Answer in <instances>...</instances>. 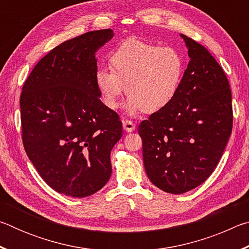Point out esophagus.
Wrapping results in <instances>:
<instances>
[{"instance_id":"obj_1","label":"esophagus","mask_w":249,"mask_h":249,"mask_svg":"<svg viewBox=\"0 0 249 249\" xmlns=\"http://www.w3.org/2000/svg\"><path fill=\"white\" fill-rule=\"evenodd\" d=\"M123 128H124V130H126V132H127V133H130V132H134L135 128H136V126H135V124L133 123L132 121L124 120V121H123Z\"/></svg>"}]
</instances>
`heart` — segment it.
Listing matches in <instances>:
<instances>
[{
	"instance_id": "b5f03b06",
	"label": "heart",
	"mask_w": 249,
	"mask_h": 249,
	"mask_svg": "<svg viewBox=\"0 0 249 249\" xmlns=\"http://www.w3.org/2000/svg\"><path fill=\"white\" fill-rule=\"evenodd\" d=\"M109 64L112 69L96 70L95 87L109 109L119 107L126 91L129 98L125 107L129 114L142 111L153 114L169 107L179 93L187 67L182 53L176 48L137 38L117 46Z\"/></svg>"
}]
</instances>
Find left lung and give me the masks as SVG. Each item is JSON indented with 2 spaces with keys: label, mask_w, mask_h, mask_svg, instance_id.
Masks as SVG:
<instances>
[{
  "label": "left lung",
  "mask_w": 249,
  "mask_h": 249,
  "mask_svg": "<svg viewBox=\"0 0 249 249\" xmlns=\"http://www.w3.org/2000/svg\"><path fill=\"white\" fill-rule=\"evenodd\" d=\"M190 58L179 93L138 126L149 180L181 195L212 175L233 127L230 83L208 49L180 34Z\"/></svg>",
  "instance_id": "obj_1"
}]
</instances>
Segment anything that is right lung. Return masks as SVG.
<instances>
[{
  "instance_id": "obj_1",
  "label": "right lung",
  "mask_w": 249,
  "mask_h": 249,
  "mask_svg": "<svg viewBox=\"0 0 249 249\" xmlns=\"http://www.w3.org/2000/svg\"><path fill=\"white\" fill-rule=\"evenodd\" d=\"M114 36L88 32L60 44L35 66L20 94L26 154L54 191L91 196L111 178V150L122 137L119 115L101 101L95 53Z\"/></svg>"
}]
</instances>
